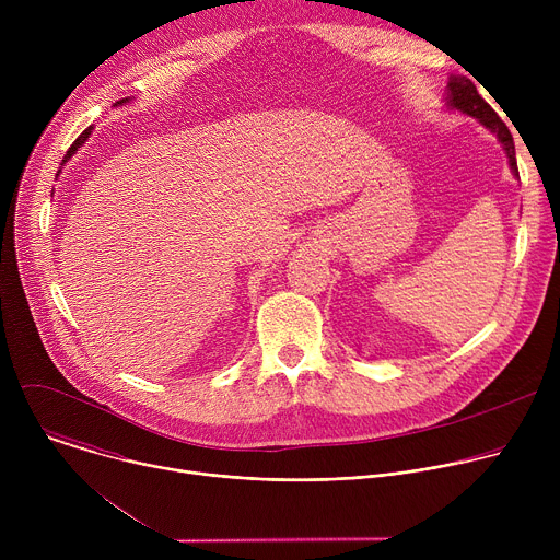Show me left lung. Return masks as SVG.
Returning <instances> with one entry per match:
<instances>
[{
    "label": "left lung",
    "instance_id": "8db88e82",
    "mask_svg": "<svg viewBox=\"0 0 560 560\" xmlns=\"http://www.w3.org/2000/svg\"><path fill=\"white\" fill-rule=\"evenodd\" d=\"M445 108L447 110H456L463 113L467 117H474L483 128H488L499 143L503 145L505 154H508V164L512 168V175L518 177V168H516V148H514V139L510 128L503 124V119L492 110V106L478 95L476 86L469 82L467 77L463 74H450L447 86H445V95H443Z\"/></svg>",
    "mask_w": 560,
    "mask_h": 560
}]
</instances>
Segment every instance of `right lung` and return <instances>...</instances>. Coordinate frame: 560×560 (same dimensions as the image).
<instances>
[{
  "label": "right lung",
  "instance_id": "obj_1",
  "mask_svg": "<svg viewBox=\"0 0 560 560\" xmlns=\"http://www.w3.org/2000/svg\"><path fill=\"white\" fill-rule=\"evenodd\" d=\"M128 102H130V97H126V100H119L115 106H124V104H128ZM91 132H93V126H89V128H86L82 135H79V137L74 139V143L68 148V152H66V154H63V159H61V166L68 162L70 156H74V154H77V150H79V148H82V145L89 141ZM57 173H59V171H57Z\"/></svg>",
  "mask_w": 560,
  "mask_h": 560
}]
</instances>
